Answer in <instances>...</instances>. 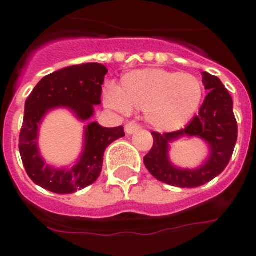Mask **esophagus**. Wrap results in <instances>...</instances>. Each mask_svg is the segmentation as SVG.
Here are the masks:
<instances>
[{"label": "esophagus", "mask_w": 256, "mask_h": 256, "mask_svg": "<svg viewBox=\"0 0 256 256\" xmlns=\"http://www.w3.org/2000/svg\"><path fill=\"white\" fill-rule=\"evenodd\" d=\"M124 130H126V133L128 134H133L134 132L140 130V126L137 123H133V122H130V123H126V126H124Z\"/></svg>", "instance_id": "obj_1"}]
</instances>
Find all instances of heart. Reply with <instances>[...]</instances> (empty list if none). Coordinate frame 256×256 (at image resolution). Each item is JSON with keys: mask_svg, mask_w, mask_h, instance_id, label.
Wrapping results in <instances>:
<instances>
[{"mask_svg": "<svg viewBox=\"0 0 256 256\" xmlns=\"http://www.w3.org/2000/svg\"><path fill=\"white\" fill-rule=\"evenodd\" d=\"M202 94V83L192 74L144 69L126 74L119 90L108 87L105 104L122 114L130 108L144 110L154 128L168 132L184 126L196 114Z\"/></svg>", "mask_w": 256, "mask_h": 256, "instance_id": "obj_1", "label": "heart"}]
</instances>
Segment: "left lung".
Instances as JSON below:
<instances>
[{
    "mask_svg": "<svg viewBox=\"0 0 256 256\" xmlns=\"http://www.w3.org/2000/svg\"><path fill=\"white\" fill-rule=\"evenodd\" d=\"M202 83L209 94L191 123L170 133L152 132V148L144 158L148 170L158 180L174 187L194 188L219 176L230 162L237 141L234 101L220 79L202 72ZM183 135H196L210 144V155L198 170H180L168 160V144Z\"/></svg>",
    "mask_w": 256,
    "mask_h": 256,
    "instance_id": "obj_1",
    "label": "left lung"
}]
</instances>
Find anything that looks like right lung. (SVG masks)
Instances as JSON below:
<instances>
[{
	"label": "right lung",
	"mask_w": 256,
	"mask_h": 256,
	"mask_svg": "<svg viewBox=\"0 0 256 256\" xmlns=\"http://www.w3.org/2000/svg\"><path fill=\"white\" fill-rule=\"evenodd\" d=\"M106 73L108 69L97 62L64 68L40 79L26 98L19 137L20 156L29 178L42 188L66 195L91 186L100 177L106 148L126 136L122 126L105 128L96 122L90 123L86 126L83 152L72 169L46 165L38 150V126L52 108H66L80 120L91 119L94 105L101 104Z\"/></svg>",
	"instance_id": "add662e5"
}]
</instances>
